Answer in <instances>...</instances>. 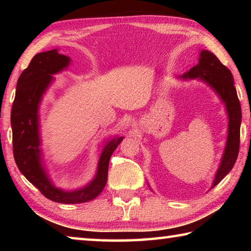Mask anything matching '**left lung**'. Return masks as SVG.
<instances>
[{
    "label": "left lung",
    "instance_id": "8db88e82",
    "mask_svg": "<svg viewBox=\"0 0 251 251\" xmlns=\"http://www.w3.org/2000/svg\"><path fill=\"white\" fill-rule=\"evenodd\" d=\"M181 78L194 79L198 78L205 82L219 95L225 103L228 114V136L222 163L216 173L212 187L222 181L223 178L231 171L235 165L240 144V123L241 107L238 100L236 88L233 86V78L231 72L222 64L215 54L203 50L201 52V57L196 66L190 69Z\"/></svg>",
    "mask_w": 251,
    "mask_h": 251
}]
</instances>
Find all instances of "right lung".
Listing matches in <instances>:
<instances>
[{
    "instance_id": "1",
    "label": "right lung",
    "mask_w": 251,
    "mask_h": 251,
    "mask_svg": "<svg viewBox=\"0 0 251 251\" xmlns=\"http://www.w3.org/2000/svg\"><path fill=\"white\" fill-rule=\"evenodd\" d=\"M71 59L58 50L36 54L29 65L20 75L15 99L11 110L13 134V155L20 172L44 196L55 202L80 203L96 198L107 182L110 156L123 138L115 137L105 144L101 151L95 178L83 188L63 190L50 180L42 163L39 130V105L43 94L53 82V74L69 66Z\"/></svg>"
}]
</instances>
